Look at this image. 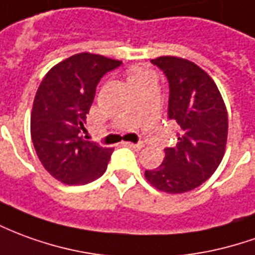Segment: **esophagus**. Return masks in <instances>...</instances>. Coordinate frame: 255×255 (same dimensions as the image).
<instances>
[{
  "label": "esophagus",
  "mask_w": 255,
  "mask_h": 255,
  "mask_svg": "<svg viewBox=\"0 0 255 255\" xmlns=\"http://www.w3.org/2000/svg\"><path fill=\"white\" fill-rule=\"evenodd\" d=\"M124 145L128 146V147H131L133 150H140V149L143 147V143H131V142H126Z\"/></svg>",
  "instance_id": "esophagus-1"
}]
</instances>
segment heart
Returning <instances> with one entry per match:
<instances>
[{
  "mask_svg": "<svg viewBox=\"0 0 255 255\" xmlns=\"http://www.w3.org/2000/svg\"><path fill=\"white\" fill-rule=\"evenodd\" d=\"M149 74H150V73L145 72V70H133V72H131V74H129V77H128L129 84H133L135 81H138V80L146 77V76H149Z\"/></svg>",
  "mask_w": 255,
  "mask_h": 255,
  "instance_id": "obj_1",
  "label": "heart"
}]
</instances>
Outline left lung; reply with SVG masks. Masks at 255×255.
<instances>
[{
	"mask_svg": "<svg viewBox=\"0 0 255 255\" xmlns=\"http://www.w3.org/2000/svg\"><path fill=\"white\" fill-rule=\"evenodd\" d=\"M150 62L168 81V117L178 124V142L174 147H165L163 163L146 170L145 177L167 193L189 192L207 181L224 157L227 108L213 78L193 62L175 56Z\"/></svg>",
	"mask_w": 255,
	"mask_h": 255,
	"instance_id": "8db88e82",
	"label": "left lung"
}]
</instances>
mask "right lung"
<instances>
[{
  "label": "right lung",
  "mask_w": 255,
  "mask_h": 255,
  "mask_svg": "<svg viewBox=\"0 0 255 255\" xmlns=\"http://www.w3.org/2000/svg\"><path fill=\"white\" fill-rule=\"evenodd\" d=\"M120 60L83 52L60 62L47 73L35 94L31 140L44 168L67 185H84L103 175L112 149L84 140L87 113L101 78Z\"/></svg>",
  "instance_id": "1"
}]
</instances>
